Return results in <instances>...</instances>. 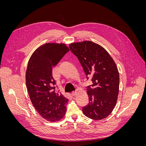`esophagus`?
<instances>
[{"label": "esophagus", "mask_w": 146, "mask_h": 146, "mask_svg": "<svg viewBox=\"0 0 146 146\" xmlns=\"http://www.w3.org/2000/svg\"><path fill=\"white\" fill-rule=\"evenodd\" d=\"M77 92H73L72 93V96L73 97H76V96H77Z\"/></svg>", "instance_id": "obj_1"}]
</instances>
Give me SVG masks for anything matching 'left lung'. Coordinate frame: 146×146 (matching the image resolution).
Listing matches in <instances>:
<instances>
[{"label":"left lung","instance_id":"8db88e82","mask_svg":"<svg viewBox=\"0 0 146 146\" xmlns=\"http://www.w3.org/2000/svg\"><path fill=\"white\" fill-rule=\"evenodd\" d=\"M70 50L80 61L87 80L91 78L92 88L88 87V104L83 112L93 120L108 117L114 109L119 89L117 66L109 53L101 45L90 41L72 43Z\"/></svg>","mask_w":146,"mask_h":146}]
</instances>
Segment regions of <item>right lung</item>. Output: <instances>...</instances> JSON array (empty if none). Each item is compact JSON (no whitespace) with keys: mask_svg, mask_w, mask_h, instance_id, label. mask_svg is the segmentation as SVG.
<instances>
[{"mask_svg":"<svg viewBox=\"0 0 146 146\" xmlns=\"http://www.w3.org/2000/svg\"><path fill=\"white\" fill-rule=\"evenodd\" d=\"M68 51L65 44L46 43L33 52L28 63L25 82L31 101L49 122L59 121L66 114L68 99L55 92L52 70Z\"/></svg>","mask_w":146,"mask_h":146,"instance_id":"obj_1","label":"right lung"}]
</instances>
